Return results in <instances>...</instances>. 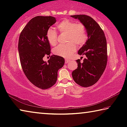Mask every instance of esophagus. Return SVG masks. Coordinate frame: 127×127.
Wrapping results in <instances>:
<instances>
[{
	"instance_id": "34e87169",
	"label": "esophagus",
	"mask_w": 127,
	"mask_h": 127,
	"mask_svg": "<svg viewBox=\"0 0 127 127\" xmlns=\"http://www.w3.org/2000/svg\"><path fill=\"white\" fill-rule=\"evenodd\" d=\"M69 62H70V60H69V59H65V64L68 63Z\"/></svg>"
}]
</instances>
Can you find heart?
I'll list each match as a JSON object with an SVG mask.
<instances>
[{"mask_svg":"<svg viewBox=\"0 0 127 127\" xmlns=\"http://www.w3.org/2000/svg\"><path fill=\"white\" fill-rule=\"evenodd\" d=\"M61 33L67 34V44L59 45L54 49L53 53L56 55L67 58H69L76 50V45L81 46L88 39V33L85 25L77 23L71 19H65L57 25ZM46 37L49 43L55 46L57 43L58 34L53 28H49L46 33Z\"/></svg>","mask_w":127,"mask_h":127,"instance_id":"obj_1","label":"heart"}]
</instances>
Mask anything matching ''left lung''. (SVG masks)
<instances>
[{
	"label": "left lung",
	"instance_id": "8db88e82",
	"mask_svg": "<svg viewBox=\"0 0 127 127\" xmlns=\"http://www.w3.org/2000/svg\"><path fill=\"white\" fill-rule=\"evenodd\" d=\"M85 25L88 40L78 51L79 55H85L81 62L76 60L78 67L72 72L73 79L82 87H89L97 82L105 70L107 63V41L104 33L93 18L85 15H72Z\"/></svg>",
	"mask_w": 127,
	"mask_h": 127
}]
</instances>
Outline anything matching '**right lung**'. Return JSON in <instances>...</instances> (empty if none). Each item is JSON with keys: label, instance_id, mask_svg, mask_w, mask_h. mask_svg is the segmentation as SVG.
Segmentation results:
<instances>
[{"label": "right lung", "instance_id": "add662e5", "mask_svg": "<svg viewBox=\"0 0 127 127\" xmlns=\"http://www.w3.org/2000/svg\"><path fill=\"white\" fill-rule=\"evenodd\" d=\"M52 16L34 17L28 22L20 33L18 49L24 73L34 85L47 89L56 83L58 71L65 60L62 56L51 55L47 63L43 60L49 55L51 49L46 33L56 23Z\"/></svg>", "mask_w": 127, "mask_h": 127}]
</instances>
